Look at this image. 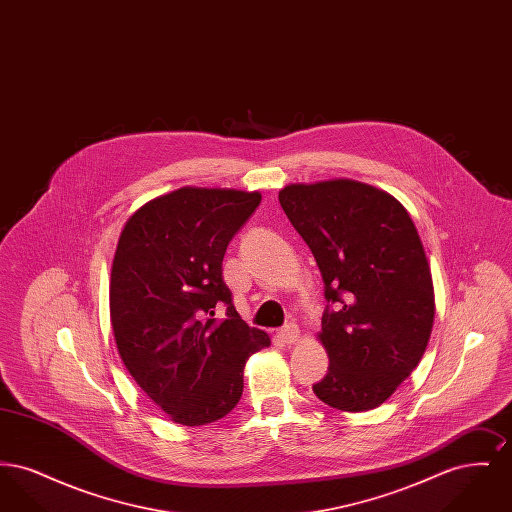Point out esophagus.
I'll list each match as a JSON object with an SVG mask.
<instances>
[{"label": "esophagus", "instance_id": "obj_1", "mask_svg": "<svg viewBox=\"0 0 512 512\" xmlns=\"http://www.w3.org/2000/svg\"><path fill=\"white\" fill-rule=\"evenodd\" d=\"M278 338L284 341L286 345L295 343V341L299 340V328H297V324L290 322V324H286L284 328H280V330H278Z\"/></svg>", "mask_w": 512, "mask_h": 512}]
</instances>
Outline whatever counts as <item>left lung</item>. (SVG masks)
<instances>
[{
  "instance_id": "8db88e82",
  "label": "left lung",
  "mask_w": 512,
  "mask_h": 512,
  "mask_svg": "<svg viewBox=\"0 0 512 512\" xmlns=\"http://www.w3.org/2000/svg\"><path fill=\"white\" fill-rule=\"evenodd\" d=\"M280 205L317 261L324 297L320 341L326 405H382L420 363L434 324V286L413 220L390 194L355 180L292 184Z\"/></svg>"
}]
</instances>
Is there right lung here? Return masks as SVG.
<instances>
[{
    "mask_svg": "<svg viewBox=\"0 0 512 512\" xmlns=\"http://www.w3.org/2000/svg\"><path fill=\"white\" fill-rule=\"evenodd\" d=\"M259 203L257 192L180 188L122 228L109 288L115 341L136 384L182 426L230 413L247 357L270 345L236 313L222 280L226 247Z\"/></svg>",
    "mask_w": 512,
    "mask_h": 512,
    "instance_id": "add662e5",
    "label": "right lung"
}]
</instances>
